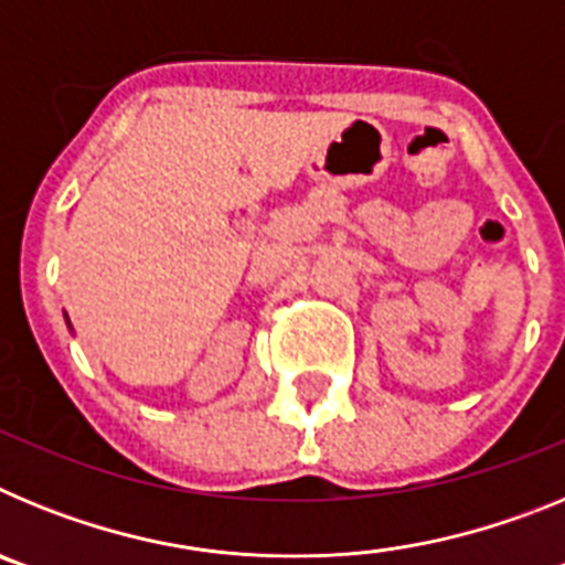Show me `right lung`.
Segmentation results:
<instances>
[{
	"instance_id": "add662e5",
	"label": "right lung",
	"mask_w": 565,
	"mask_h": 565,
	"mask_svg": "<svg viewBox=\"0 0 565 565\" xmlns=\"http://www.w3.org/2000/svg\"><path fill=\"white\" fill-rule=\"evenodd\" d=\"M64 319H67V313H64ZM67 326H70V319H67Z\"/></svg>"
}]
</instances>
